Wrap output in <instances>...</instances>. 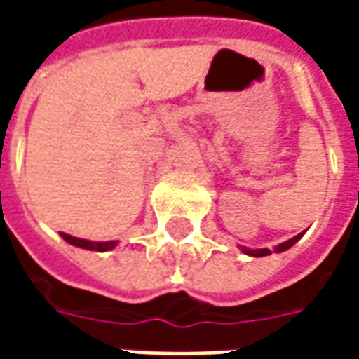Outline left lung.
I'll list each match as a JSON object with an SVG mask.
<instances>
[{"mask_svg":"<svg viewBox=\"0 0 359 359\" xmlns=\"http://www.w3.org/2000/svg\"><path fill=\"white\" fill-rule=\"evenodd\" d=\"M302 234H304V233L296 234V236H294V238H290V241H286V242H283V244L275 246V252L278 254V252H285V250H288L290 246H294V244H296V242L302 238ZM242 252H244V254H248V256H252V257H264V256H269V254H271V250H267V248L250 250V248H246V246H242Z\"/></svg>","mask_w":359,"mask_h":359,"instance_id":"left-lung-1","label":"left lung"}]
</instances>
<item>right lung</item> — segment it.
Segmentation results:
<instances>
[{"label": "right lung", "mask_w": 359, "mask_h": 359, "mask_svg": "<svg viewBox=\"0 0 359 359\" xmlns=\"http://www.w3.org/2000/svg\"><path fill=\"white\" fill-rule=\"evenodd\" d=\"M61 238L73 246H79V248L84 250H95V252H107V250H113L117 246V241H107V242H94V241H84V238H76V236H71V234L61 233Z\"/></svg>", "instance_id": "1"}]
</instances>
